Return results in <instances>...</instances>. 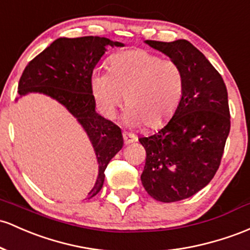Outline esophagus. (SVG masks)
<instances>
[{
    "mask_svg": "<svg viewBox=\"0 0 250 250\" xmlns=\"http://www.w3.org/2000/svg\"><path fill=\"white\" fill-rule=\"evenodd\" d=\"M136 140H138V138L135 135H133V134L123 133V142H125V145H129L131 142H135Z\"/></svg>",
    "mask_w": 250,
    "mask_h": 250,
    "instance_id": "1",
    "label": "esophagus"
}]
</instances>
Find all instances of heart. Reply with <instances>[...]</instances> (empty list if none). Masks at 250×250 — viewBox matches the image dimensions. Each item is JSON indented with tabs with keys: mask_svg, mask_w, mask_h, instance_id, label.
I'll list each match as a JSON object with an SVG mask.
<instances>
[{
	"mask_svg": "<svg viewBox=\"0 0 250 250\" xmlns=\"http://www.w3.org/2000/svg\"><path fill=\"white\" fill-rule=\"evenodd\" d=\"M91 89L104 114L112 117L125 96V120L147 129L165 125L179 108L185 90L182 66L146 49L114 54L108 73H95Z\"/></svg>",
	"mask_w": 250,
	"mask_h": 250,
	"instance_id": "b5f03b06",
	"label": "heart"
}]
</instances>
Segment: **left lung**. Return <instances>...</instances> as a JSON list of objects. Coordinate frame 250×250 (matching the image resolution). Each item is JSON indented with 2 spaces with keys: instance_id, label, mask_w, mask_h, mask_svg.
Wrapping results in <instances>:
<instances>
[{
  "instance_id": "obj_1",
  "label": "left lung",
  "mask_w": 250,
  "mask_h": 250,
  "mask_svg": "<svg viewBox=\"0 0 250 250\" xmlns=\"http://www.w3.org/2000/svg\"><path fill=\"white\" fill-rule=\"evenodd\" d=\"M146 43L182 66L185 90L165 127L139 139L146 149L141 182L156 201L178 202L205 188L221 165L230 131L228 91L218 71L190 41Z\"/></svg>"
}]
</instances>
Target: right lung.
I'll return each mask as SVG.
<instances>
[{
  "mask_svg": "<svg viewBox=\"0 0 250 250\" xmlns=\"http://www.w3.org/2000/svg\"><path fill=\"white\" fill-rule=\"evenodd\" d=\"M122 47L123 43L101 37L59 38L31 60L23 70L18 92H41L65 106L86 131L96 156L98 177L87 199L102 188L104 171L109 161L123 146L119 125L95 111L91 89L92 71L108 47Z\"/></svg>",
  "mask_w": 250,
  "mask_h": 250,
  "instance_id": "obj_1",
  "label": "right lung"
}]
</instances>
